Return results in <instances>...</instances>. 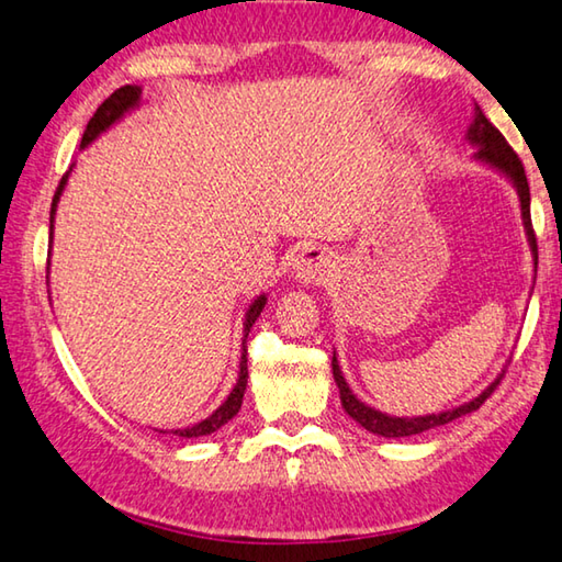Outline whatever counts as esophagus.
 <instances>
[{
    "label": "esophagus",
    "mask_w": 562,
    "mask_h": 562,
    "mask_svg": "<svg viewBox=\"0 0 562 562\" xmlns=\"http://www.w3.org/2000/svg\"><path fill=\"white\" fill-rule=\"evenodd\" d=\"M336 256L326 246H303L296 263H293V273H296V281L303 286H318V283H326V279L334 271Z\"/></svg>",
    "instance_id": "obj_1"
}]
</instances>
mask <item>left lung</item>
Listing matches in <instances>:
<instances>
[{
	"mask_svg": "<svg viewBox=\"0 0 562 562\" xmlns=\"http://www.w3.org/2000/svg\"><path fill=\"white\" fill-rule=\"evenodd\" d=\"M465 139L475 146V154H473L475 161H481V164H485V167H491L493 171L503 173V177L513 183L515 194H518V201H520V218H522V228H526V236L530 244L532 269L538 271V246H536V234H532V224H530V189H528V179H526V171H522L518 154L510 149L508 142H505V136L488 122V119H485L483 109L477 104L473 109V122H471V126H468ZM330 366H334V379L338 385V393H341L344 411L358 423V426H363L368 434H375L383 438L416 436V434H423V430L446 426V423L461 418V416H465V413L477 411L483 406V401L495 391V385L501 383L503 373H505V371H501L498 375H495V381L491 385H485V389L477 393L475 398H471L468 403H461V406H456V408H448L440 413H426V416H389V413L368 406V403H363L351 391V385H348L344 379L341 366H338L336 351H334V361H330Z\"/></svg>",
	"mask_w": 562,
	"mask_h": 562,
	"instance_id": "left-lung-1",
	"label": "left lung"
}]
</instances>
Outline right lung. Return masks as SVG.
<instances>
[{"instance_id":"1","label":"right lung","mask_w":562,"mask_h":562,"mask_svg":"<svg viewBox=\"0 0 562 562\" xmlns=\"http://www.w3.org/2000/svg\"><path fill=\"white\" fill-rule=\"evenodd\" d=\"M142 106V87H134V85H126L122 89H116L112 97L104 99V104H101L94 116L89 119V124L85 128V136H81V149H87V146L99 139L101 134L106 132V128H112L116 122H122V119L134 112V109ZM74 169V167H71ZM71 169L64 173L59 187H57V194L52 199V214H49V259H52V241H54V216H57V206H59V199L64 194V189H67V181H69V173ZM47 259V286H49V261ZM266 306V293H259L251 303H248L246 308V318H244V338H241V361H238V379L236 385L232 389V393L226 395V401L221 403V406L211 413L209 418L194 423V426L189 428H171L173 436L179 438H201V436H211L216 434L221 426H226L228 420H232L238 411H241V401H244V393H246V381H248V368H246V338H248V330L256 324V318L261 316V311ZM159 434H169V430H159Z\"/></svg>"}]
</instances>
